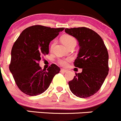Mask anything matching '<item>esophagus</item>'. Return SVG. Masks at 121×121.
Segmentation results:
<instances>
[{
  "label": "esophagus",
  "instance_id": "obj_1",
  "mask_svg": "<svg viewBox=\"0 0 121 121\" xmlns=\"http://www.w3.org/2000/svg\"><path fill=\"white\" fill-rule=\"evenodd\" d=\"M60 71L62 72H68V70H66V69H61Z\"/></svg>",
  "mask_w": 121,
  "mask_h": 121
}]
</instances>
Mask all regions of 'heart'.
<instances>
[{
	"label": "heart",
	"instance_id": "obj_1",
	"mask_svg": "<svg viewBox=\"0 0 121 121\" xmlns=\"http://www.w3.org/2000/svg\"><path fill=\"white\" fill-rule=\"evenodd\" d=\"M61 41L62 42V43L67 48H68L69 46H71L72 45H76V40L75 39V38L74 37L72 36L69 35H65L62 36V38H61ZM55 45V42L53 41L51 43V46H50V49L51 51L53 49ZM71 60V58H65V59H59V60H58V63L62 66H66L68 65V63H69V62H70Z\"/></svg>",
	"mask_w": 121,
	"mask_h": 121
}]
</instances>
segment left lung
Listing matches in <instances>:
<instances>
[{
    "instance_id": "left-lung-1",
    "label": "left lung",
    "mask_w": 121,
    "mask_h": 121,
    "mask_svg": "<svg viewBox=\"0 0 121 121\" xmlns=\"http://www.w3.org/2000/svg\"><path fill=\"white\" fill-rule=\"evenodd\" d=\"M65 30L78 41L79 51L73 63L82 69L69 81V88L78 97L88 98L98 91L108 74L107 49L101 37L91 29L74 27Z\"/></svg>"
}]
</instances>
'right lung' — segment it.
Returning <instances> with one entry per match:
<instances>
[{"instance_id": "1", "label": "right lung", "mask_w": 121, "mask_h": 121, "mask_svg": "<svg viewBox=\"0 0 121 121\" xmlns=\"http://www.w3.org/2000/svg\"><path fill=\"white\" fill-rule=\"evenodd\" d=\"M34 25L25 29L14 43L11 51L9 69L16 84L24 94L36 96L49 86L53 77L60 69L52 64L47 70H42L39 61L49 53L51 41L64 30Z\"/></svg>"}]
</instances>
